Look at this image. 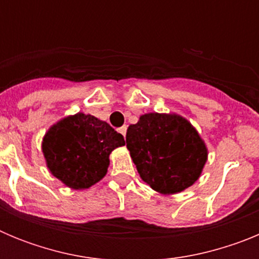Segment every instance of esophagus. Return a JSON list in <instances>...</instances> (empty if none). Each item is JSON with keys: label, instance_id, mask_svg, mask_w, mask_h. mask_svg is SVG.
<instances>
[{"label": "esophagus", "instance_id": "esophagus-1", "mask_svg": "<svg viewBox=\"0 0 259 259\" xmlns=\"http://www.w3.org/2000/svg\"><path fill=\"white\" fill-rule=\"evenodd\" d=\"M119 132L125 137V134H127V125H123V127L119 128Z\"/></svg>", "mask_w": 259, "mask_h": 259}]
</instances>
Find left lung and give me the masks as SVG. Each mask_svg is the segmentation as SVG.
<instances>
[{"instance_id": "1", "label": "left lung", "mask_w": 259, "mask_h": 259, "mask_svg": "<svg viewBox=\"0 0 259 259\" xmlns=\"http://www.w3.org/2000/svg\"><path fill=\"white\" fill-rule=\"evenodd\" d=\"M127 149L140 178L161 194H176L197 182L207 148L197 130L178 114L148 113L131 124Z\"/></svg>"}]
</instances>
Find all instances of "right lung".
Instances as JSON below:
<instances>
[{"instance_id":"1","label":"right lung","mask_w":259,"mask_h":259,"mask_svg":"<svg viewBox=\"0 0 259 259\" xmlns=\"http://www.w3.org/2000/svg\"><path fill=\"white\" fill-rule=\"evenodd\" d=\"M124 145L120 134L91 114L62 118L42 137L48 170L71 189H88L106 175L109 155Z\"/></svg>"}]
</instances>
